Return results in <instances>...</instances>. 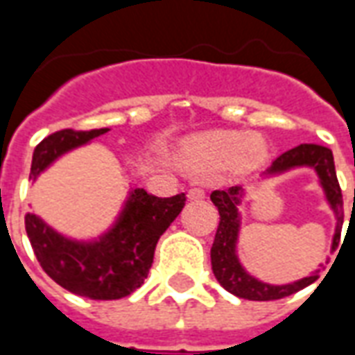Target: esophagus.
I'll use <instances>...</instances> for the list:
<instances>
[{
    "mask_svg": "<svg viewBox=\"0 0 355 355\" xmlns=\"http://www.w3.org/2000/svg\"><path fill=\"white\" fill-rule=\"evenodd\" d=\"M205 190H203V188H198V186H196V188H190V192H188V198H190V200H193V201H200V200H203V198H205Z\"/></svg>",
    "mask_w": 355,
    "mask_h": 355,
    "instance_id": "obj_1",
    "label": "esophagus"
}]
</instances>
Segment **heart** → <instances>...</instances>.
Returning a JSON list of instances; mask_svg holds the SVG:
<instances>
[{
  "label": "heart",
  "instance_id": "obj_1",
  "mask_svg": "<svg viewBox=\"0 0 355 355\" xmlns=\"http://www.w3.org/2000/svg\"><path fill=\"white\" fill-rule=\"evenodd\" d=\"M188 162L198 167H224L234 163L254 165L266 155L261 139L241 132L218 131L190 140L184 148Z\"/></svg>",
  "mask_w": 355,
  "mask_h": 355
}]
</instances>
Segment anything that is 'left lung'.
<instances>
[{
    "label": "left lung",
    "instance_id": "obj_1",
    "mask_svg": "<svg viewBox=\"0 0 355 355\" xmlns=\"http://www.w3.org/2000/svg\"><path fill=\"white\" fill-rule=\"evenodd\" d=\"M297 165H310L318 171L321 178L323 190L327 193V200L336 215V234L333 239V249L338 247L340 241V230L344 223V203L340 184L336 178L335 159L333 152L320 144H300L293 148L289 152L282 154L268 173H282ZM239 190L238 186H234L230 190H215L211 193V201L215 203L220 215V223L216 228L215 241L211 247V264H213V274L223 285L224 289L230 291L232 295L247 300H277V298L289 297L297 291L304 289L310 283H313L320 275L313 274L310 277H304L297 283L291 285H268L259 279H254L253 275H249L241 268V264L236 259V239H238L239 230V215H238V203H239ZM355 198V196H354ZM355 205V200H354Z\"/></svg>",
    "mask_w": 355,
    "mask_h": 355
}]
</instances>
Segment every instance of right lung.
Returning <instances> with one entry per match:
<instances>
[{"mask_svg":"<svg viewBox=\"0 0 355 355\" xmlns=\"http://www.w3.org/2000/svg\"><path fill=\"white\" fill-rule=\"evenodd\" d=\"M106 131L62 129L49 135L35 146L30 178L35 180L55 157L70 148L85 144ZM184 201V193L157 198L135 190L119 223L94 243L64 239L32 213L24 216V224L35 259L53 282L80 297L116 300L144 283L154 262L157 239L182 211Z\"/></svg>","mask_w":355,"mask_h":355,"instance_id":"add662e5","label":"right lung"}]
</instances>
